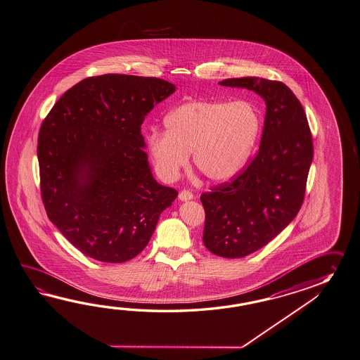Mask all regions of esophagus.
Returning <instances> with one entry per match:
<instances>
[{"instance_id": "obj_1", "label": "esophagus", "mask_w": 360, "mask_h": 360, "mask_svg": "<svg viewBox=\"0 0 360 360\" xmlns=\"http://www.w3.org/2000/svg\"><path fill=\"white\" fill-rule=\"evenodd\" d=\"M179 198L181 201H189V200H193V193L191 191H188V189H183V191H180V193H179Z\"/></svg>"}]
</instances>
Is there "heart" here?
I'll list each match as a JSON object with an SVG mask.
<instances>
[{"label":"heart","mask_w":360,"mask_h":360,"mask_svg":"<svg viewBox=\"0 0 360 360\" xmlns=\"http://www.w3.org/2000/svg\"><path fill=\"white\" fill-rule=\"evenodd\" d=\"M166 132L148 137L151 158L165 177H175L193 153L197 171L211 181L233 177L250 155L260 131L257 109L248 101L184 103L165 117Z\"/></svg>","instance_id":"heart-1"}]
</instances>
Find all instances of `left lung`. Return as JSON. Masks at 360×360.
Listing matches in <instances>:
<instances>
[{
    "label": "left lung",
    "instance_id": "left-lung-1",
    "mask_svg": "<svg viewBox=\"0 0 360 360\" xmlns=\"http://www.w3.org/2000/svg\"><path fill=\"white\" fill-rule=\"evenodd\" d=\"M219 84L254 91L267 105L257 155L231 181L201 195L205 246L223 258H243L274 240L301 209L312 134L301 102L284 83L249 76Z\"/></svg>",
    "mask_w": 360,
    "mask_h": 360
}]
</instances>
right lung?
<instances>
[{
    "label": "right lung",
    "instance_id": "right-lung-1",
    "mask_svg": "<svg viewBox=\"0 0 360 360\" xmlns=\"http://www.w3.org/2000/svg\"><path fill=\"white\" fill-rule=\"evenodd\" d=\"M175 85L158 77L91 76L59 98L37 140L42 203L86 257L123 263L145 249L177 191L151 175L141 124Z\"/></svg>",
    "mask_w": 360,
    "mask_h": 360
}]
</instances>
